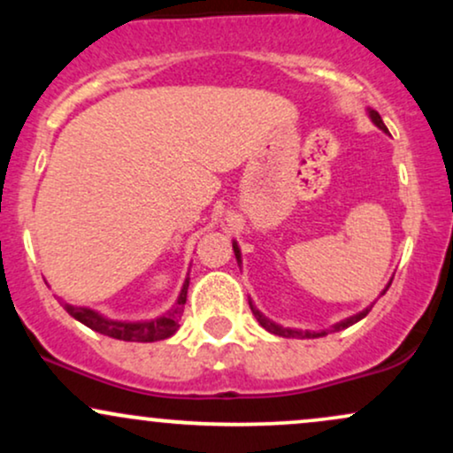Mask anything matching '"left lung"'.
Wrapping results in <instances>:
<instances>
[{"instance_id": "left-lung-1", "label": "left lung", "mask_w": 453, "mask_h": 453, "mask_svg": "<svg viewBox=\"0 0 453 453\" xmlns=\"http://www.w3.org/2000/svg\"><path fill=\"white\" fill-rule=\"evenodd\" d=\"M371 119H372V121H375V126H377V127H381L383 132H388V127L383 126V121H381V117H379V112L371 111ZM234 253H236V259H238V262H241V251H238L236 242H234ZM249 306H251L253 315L257 317L259 324H262L264 327H266V330L273 332V334L288 336V339H317V336H324V334H326V332H300V330H292V327H280V326L273 324V321L266 319V317H264L262 313H259V311L256 309V306L251 304V300H249ZM366 313H368V309H366V311H362L360 315H353V317H349V319L341 321V324H336V326H334V330H345V327H349L351 324H356V321H360L362 317H366Z\"/></svg>"}]
</instances>
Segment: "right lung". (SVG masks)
<instances>
[{"instance_id": "1", "label": "right lung", "mask_w": 453, "mask_h": 453, "mask_svg": "<svg viewBox=\"0 0 453 453\" xmlns=\"http://www.w3.org/2000/svg\"><path fill=\"white\" fill-rule=\"evenodd\" d=\"M187 288H189V280H185L183 289H180L179 303L168 315L159 317V319L153 321H138V324H127V321H112V319H104L102 315H97L96 311L91 309H82V306H72L65 304V311L70 313L74 319L85 324L91 330L100 332L104 336H112V339L119 341H132V342H153V341H161L168 339L176 332L179 327V319L183 315V306L187 303Z\"/></svg>"}]
</instances>
